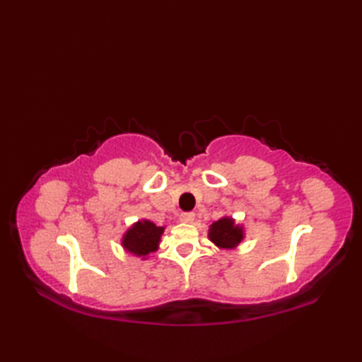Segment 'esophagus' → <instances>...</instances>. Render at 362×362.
Listing matches in <instances>:
<instances>
[{
    "label": "esophagus",
    "mask_w": 362,
    "mask_h": 362,
    "mask_svg": "<svg viewBox=\"0 0 362 362\" xmlns=\"http://www.w3.org/2000/svg\"><path fill=\"white\" fill-rule=\"evenodd\" d=\"M194 218H196V214H194V213H191V211H188V213H182V214H180V221H182V222H185V224H191V222L194 221Z\"/></svg>",
    "instance_id": "1"
}]
</instances>
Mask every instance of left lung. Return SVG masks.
I'll use <instances>...</instances> for the list:
<instances>
[{
	"label": "left lung",
	"mask_w": 362,
	"mask_h": 362,
	"mask_svg": "<svg viewBox=\"0 0 362 362\" xmlns=\"http://www.w3.org/2000/svg\"><path fill=\"white\" fill-rule=\"evenodd\" d=\"M209 240L219 249H235L244 240V228L235 224V219L224 216L210 226Z\"/></svg>",
	"instance_id": "obj_1"
}]
</instances>
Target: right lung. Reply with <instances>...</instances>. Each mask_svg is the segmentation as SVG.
<instances>
[{
    "instance_id": "1",
    "label": "right lung",
    "mask_w": 362,
    "mask_h": 362,
    "mask_svg": "<svg viewBox=\"0 0 362 362\" xmlns=\"http://www.w3.org/2000/svg\"><path fill=\"white\" fill-rule=\"evenodd\" d=\"M165 232V227H157L153 222L143 219L138 221L130 227L122 236V247L124 250L134 253L136 257H148L151 252L158 249L160 238Z\"/></svg>"
}]
</instances>
